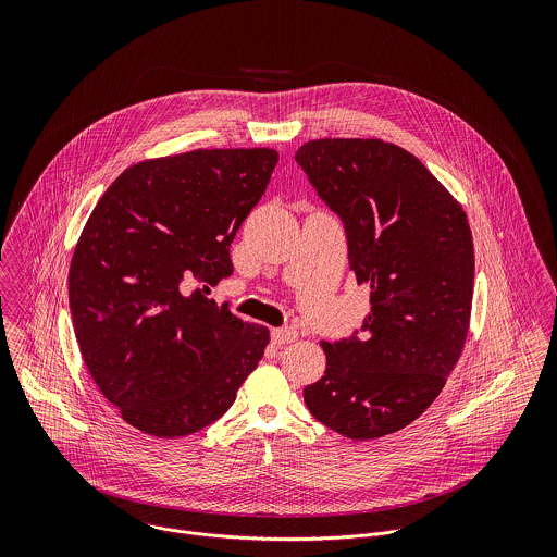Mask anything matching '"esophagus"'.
Instances as JSON below:
<instances>
[{
    "label": "esophagus",
    "mask_w": 557,
    "mask_h": 557,
    "mask_svg": "<svg viewBox=\"0 0 557 557\" xmlns=\"http://www.w3.org/2000/svg\"><path fill=\"white\" fill-rule=\"evenodd\" d=\"M298 338V330L294 327H274L272 330V341L276 345H287V343H294Z\"/></svg>",
    "instance_id": "1"
}]
</instances>
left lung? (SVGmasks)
Instances as JSON below:
<instances>
[{"label": "left lung", "mask_w": 557, "mask_h": 557, "mask_svg": "<svg viewBox=\"0 0 557 557\" xmlns=\"http://www.w3.org/2000/svg\"><path fill=\"white\" fill-rule=\"evenodd\" d=\"M296 160L343 219L349 268L371 289L364 338L321 341L325 373L305 388V403L327 429L377 440L426 411L463 354L470 223L448 188L395 144L313 139Z\"/></svg>", "instance_id": "left-lung-1"}]
</instances>
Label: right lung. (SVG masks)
<instances>
[{
  "mask_svg": "<svg viewBox=\"0 0 557 557\" xmlns=\"http://www.w3.org/2000/svg\"><path fill=\"white\" fill-rule=\"evenodd\" d=\"M278 152L190 150L131 164L91 210L69 270L83 362L131 426L160 440L201 431L236 400L270 330L208 298Z\"/></svg>",
  "mask_w": 557,
  "mask_h": 557,
  "instance_id": "add662e5",
  "label": "right lung"
}]
</instances>
